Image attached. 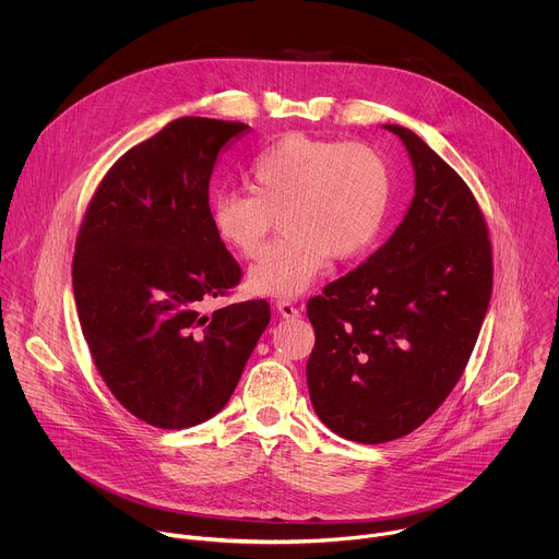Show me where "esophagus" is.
<instances>
[{
    "label": "esophagus",
    "instance_id": "obj_1",
    "mask_svg": "<svg viewBox=\"0 0 559 559\" xmlns=\"http://www.w3.org/2000/svg\"><path fill=\"white\" fill-rule=\"evenodd\" d=\"M276 309L283 318H298V307L292 300H276Z\"/></svg>",
    "mask_w": 559,
    "mask_h": 559
}]
</instances>
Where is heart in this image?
<instances>
[{"mask_svg":"<svg viewBox=\"0 0 559 559\" xmlns=\"http://www.w3.org/2000/svg\"><path fill=\"white\" fill-rule=\"evenodd\" d=\"M246 177L250 192L214 194L210 225L227 250L252 259L282 212L283 234L248 272V287L259 296H300L332 257H360L389 207V170L362 143L287 134L252 158Z\"/></svg>","mask_w":559,"mask_h":559,"instance_id":"heart-1","label":"heart"}]
</instances>
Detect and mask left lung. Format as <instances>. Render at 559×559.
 Wrapping results in <instances>:
<instances>
[{
  "label": "left lung",
  "instance_id": "1",
  "mask_svg": "<svg viewBox=\"0 0 559 559\" xmlns=\"http://www.w3.org/2000/svg\"><path fill=\"white\" fill-rule=\"evenodd\" d=\"M382 128L412 158L409 210L382 248L307 302L313 412L362 444L412 433L444 403L493 287L489 231L468 186L416 132Z\"/></svg>",
  "mask_w": 559,
  "mask_h": 559
}]
</instances>
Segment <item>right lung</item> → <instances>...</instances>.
I'll return each instance as SVG.
<instances>
[{
    "instance_id": "obj_1",
    "label": "right lung",
    "mask_w": 559,
    "mask_h": 559,
    "mask_svg": "<svg viewBox=\"0 0 559 559\" xmlns=\"http://www.w3.org/2000/svg\"><path fill=\"white\" fill-rule=\"evenodd\" d=\"M248 132L170 121L108 170L76 236L74 302L95 365L117 401L158 429L216 416L270 323L265 300L203 311L241 278L207 199L218 154Z\"/></svg>"
}]
</instances>
